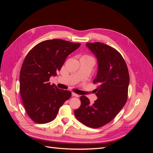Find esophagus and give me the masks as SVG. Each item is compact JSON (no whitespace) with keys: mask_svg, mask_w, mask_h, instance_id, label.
Masks as SVG:
<instances>
[{"mask_svg":"<svg viewBox=\"0 0 153 153\" xmlns=\"http://www.w3.org/2000/svg\"><path fill=\"white\" fill-rule=\"evenodd\" d=\"M72 96H75V97H78V96H79V95L75 93V92H72Z\"/></svg>","mask_w":153,"mask_h":153,"instance_id":"34e87169","label":"esophagus"}]
</instances>
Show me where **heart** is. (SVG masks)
<instances>
[{"mask_svg": "<svg viewBox=\"0 0 153 153\" xmlns=\"http://www.w3.org/2000/svg\"><path fill=\"white\" fill-rule=\"evenodd\" d=\"M82 57H83V58H87V59H93V58H92L91 56H90V55H84V56H83Z\"/></svg>", "mask_w": 153, "mask_h": 153, "instance_id": "b5f03b06", "label": "heart"}]
</instances>
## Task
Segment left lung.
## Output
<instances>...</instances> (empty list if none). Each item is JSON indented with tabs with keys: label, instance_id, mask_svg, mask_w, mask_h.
<instances>
[{
	"label": "left lung",
	"instance_id": "1",
	"mask_svg": "<svg viewBox=\"0 0 153 153\" xmlns=\"http://www.w3.org/2000/svg\"><path fill=\"white\" fill-rule=\"evenodd\" d=\"M86 45L98 59V71L93 84H98L95 89L98 98L91 104L88 98L82 96L81 105L74 114L85 126L98 128L112 121L126 103L129 76L126 62L117 50L100 42Z\"/></svg>",
	"mask_w": 153,
	"mask_h": 153
}]
</instances>
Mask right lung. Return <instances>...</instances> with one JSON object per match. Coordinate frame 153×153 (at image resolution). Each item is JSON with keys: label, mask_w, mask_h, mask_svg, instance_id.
I'll return each mask as SVG.
<instances>
[{"label": "right lung", "mask_w": 153, "mask_h": 153, "mask_svg": "<svg viewBox=\"0 0 153 153\" xmlns=\"http://www.w3.org/2000/svg\"><path fill=\"white\" fill-rule=\"evenodd\" d=\"M80 46L62 39H48L36 45L26 55L20 70V92L26 112L34 122L53 121L71 97L70 91L59 89L49 80L57 75L68 55Z\"/></svg>", "instance_id": "right-lung-1"}]
</instances>
